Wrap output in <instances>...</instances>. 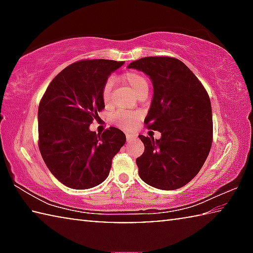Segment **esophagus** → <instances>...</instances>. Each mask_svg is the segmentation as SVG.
Wrapping results in <instances>:
<instances>
[{
  "instance_id": "esophagus-1",
  "label": "esophagus",
  "mask_w": 253,
  "mask_h": 253,
  "mask_svg": "<svg viewBox=\"0 0 253 253\" xmlns=\"http://www.w3.org/2000/svg\"><path fill=\"white\" fill-rule=\"evenodd\" d=\"M134 135H131V134H126V138H127V140H128V142H129V140L130 139H132V138H134Z\"/></svg>"
}]
</instances>
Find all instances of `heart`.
Returning a JSON list of instances; mask_svg holds the SVG:
<instances>
[{
	"mask_svg": "<svg viewBox=\"0 0 253 253\" xmlns=\"http://www.w3.org/2000/svg\"><path fill=\"white\" fill-rule=\"evenodd\" d=\"M122 80L127 84L131 88L137 96L143 92H147L148 90V80L145 76L136 71H128L122 76ZM111 89L113 84L111 81H106L101 89V98L106 106L111 104ZM139 114L135 111H126L119 110L113 116V122L115 125L123 128V129H131L136 126V124L139 121Z\"/></svg>",
	"mask_w": 253,
	"mask_h": 253,
	"instance_id": "heart-1",
	"label": "heart"
}]
</instances>
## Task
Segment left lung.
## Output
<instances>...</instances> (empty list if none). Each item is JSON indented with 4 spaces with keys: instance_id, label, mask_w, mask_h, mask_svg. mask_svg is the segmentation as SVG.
<instances>
[{
    "instance_id": "obj_1",
    "label": "left lung",
    "mask_w": 253,
    "mask_h": 253,
    "mask_svg": "<svg viewBox=\"0 0 253 253\" xmlns=\"http://www.w3.org/2000/svg\"><path fill=\"white\" fill-rule=\"evenodd\" d=\"M128 68L149 76L154 85L144 124L160 139L138 137L145 151L136 160L140 178L161 190H176L200 172L211 149L213 121L207 90L184 63L172 57H145Z\"/></svg>"
}]
</instances>
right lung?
Instances as JSON below:
<instances>
[{"label":"right lung","mask_w":253,"mask_h":253,"mask_svg":"<svg viewBox=\"0 0 253 253\" xmlns=\"http://www.w3.org/2000/svg\"><path fill=\"white\" fill-rule=\"evenodd\" d=\"M124 61L80 60L54 77L38 111L39 149L45 165L66 186L85 190L107 178L113 158L126 143L116 127L102 134L89 126L105 108L102 85Z\"/></svg>","instance_id":"1"}]
</instances>
